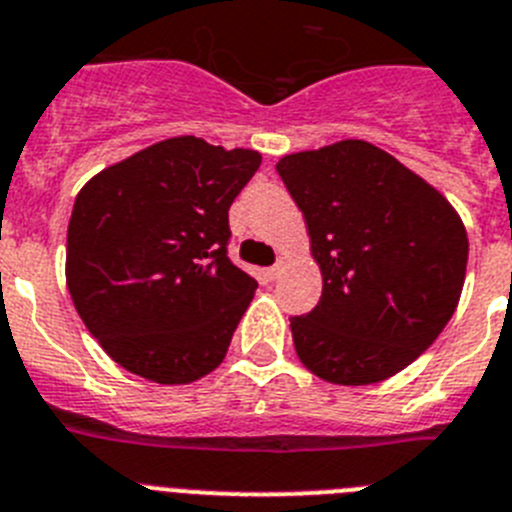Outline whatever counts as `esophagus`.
Listing matches in <instances>:
<instances>
[{
	"instance_id": "obj_1",
	"label": "esophagus",
	"mask_w": 512,
	"mask_h": 512,
	"mask_svg": "<svg viewBox=\"0 0 512 512\" xmlns=\"http://www.w3.org/2000/svg\"><path fill=\"white\" fill-rule=\"evenodd\" d=\"M281 273H283V262H275L273 268L265 270V275H268L270 281H278V278H281Z\"/></svg>"
}]
</instances>
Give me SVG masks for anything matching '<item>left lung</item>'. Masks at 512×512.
<instances>
[{
	"label": "left lung",
	"instance_id": "left-lung-1",
	"mask_svg": "<svg viewBox=\"0 0 512 512\" xmlns=\"http://www.w3.org/2000/svg\"><path fill=\"white\" fill-rule=\"evenodd\" d=\"M301 208L322 299L291 319L293 348L340 386L386 381L441 335L459 306L469 239L443 193L361 139L275 164Z\"/></svg>",
	"mask_w": 512,
	"mask_h": 512
}]
</instances>
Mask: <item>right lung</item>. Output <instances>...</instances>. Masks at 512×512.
Returning a JSON list of instances; mask_svg holds the SVG:
<instances>
[{
  "mask_svg": "<svg viewBox=\"0 0 512 512\" xmlns=\"http://www.w3.org/2000/svg\"><path fill=\"white\" fill-rule=\"evenodd\" d=\"M262 157L175 136L97 172L66 231V288L118 366L154 384L219 368L257 281L226 257L229 206Z\"/></svg>",
  "mask_w": 512,
  "mask_h": 512,
  "instance_id": "add662e5",
  "label": "right lung"
}]
</instances>
